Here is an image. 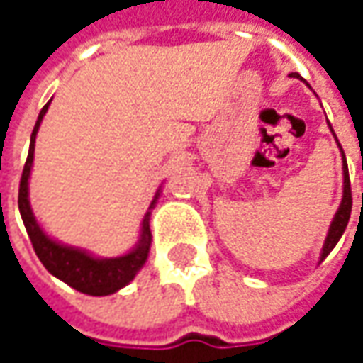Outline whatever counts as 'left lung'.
I'll use <instances>...</instances> for the list:
<instances>
[{
    "instance_id": "1",
    "label": "left lung",
    "mask_w": 363,
    "mask_h": 363,
    "mask_svg": "<svg viewBox=\"0 0 363 363\" xmlns=\"http://www.w3.org/2000/svg\"><path fill=\"white\" fill-rule=\"evenodd\" d=\"M291 77L301 78L299 74H291ZM331 129V127H329ZM333 133V129H331ZM333 137H335V133H333ZM335 141H337V137H335ZM340 145V143H337ZM342 149V145H340ZM342 157H343V198L342 203H340V208H337V212H335V216H333V222H331V226H329L328 232V238H325V244H323V250H321V260L328 257L329 252L333 250V246L340 242V238H342V234L345 232V226H347V222H350V214H352V188H350V172H347V161H345V155H343V149H342ZM319 260V262H321Z\"/></svg>"
}]
</instances>
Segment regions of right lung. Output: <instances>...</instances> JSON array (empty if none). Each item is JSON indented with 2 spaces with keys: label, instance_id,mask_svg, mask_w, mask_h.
Listing matches in <instances>:
<instances>
[{
  "label": "right lung",
  "instance_id": "1",
  "mask_svg": "<svg viewBox=\"0 0 363 363\" xmlns=\"http://www.w3.org/2000/svg\"><path fill=\"white\" fill-rule=\"evenodd\" d=\"M50 103H46L44 108L40 111V115H38L34 131H32V139H30L28 160H26L23 172H21L20 194H18V206H20L21 220H23V226H26L28 236L32 240L35 255L40 258V262L48 269V272H52L56 279H60L66 285H70L72 289L84 293V295H92V297L113 295L119 289L131 283L133 279H135V274L141 271V267L145 264L147 257H149V248H151L149 218H151L153 206H155L157 198H160V189H157L153 202L149 206V212L143 218L139 242L135 244V248H133L131 252H127L123 257L96 258L89 255L86 250L72 248V246H66V244L52 240L48 234L40 228L34 212H32V206H30V198H28V179H30L32 163H34L35 135H38L40 123L44 119Z\"/></svg>",
  "mask_w": 363,
  "mask_h": 363
}]
</instances>
